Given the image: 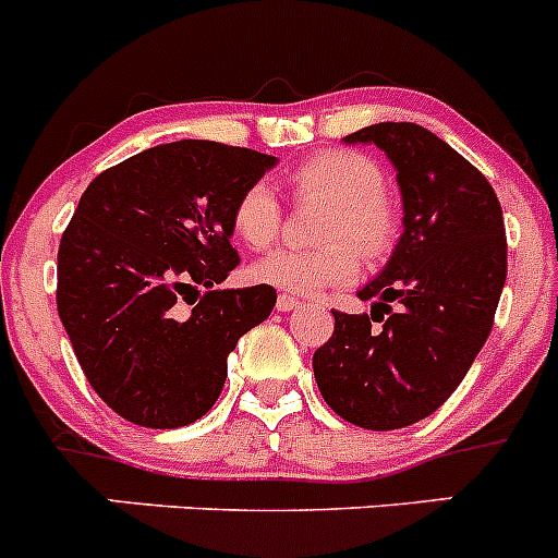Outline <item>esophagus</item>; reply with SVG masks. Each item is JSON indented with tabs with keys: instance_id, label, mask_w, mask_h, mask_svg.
<instances>
[{
	"instance_id": "1",
	"label": "esophagus",
	"mask_w": 558,
	"mask_h": 558,
	"mask_svg": "<svg viewBox=\"0 0 558 558\" xmlns=\"http://www.w3.org/2000/svg\"><path fill=\"white\" fill-rule=\"evenodd\" d=\"M301 306V301L299 299H293V295H279V299H276V310L279 312H293V310H299Z\"/></svg>"
}]
</instances>
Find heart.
Listing matches in <instances>:
<instances>
[{
    "label": "heart",
    "instance_id": "obj_1",
    "mask_svg": "<svg viewBox=\"0 0 558 558\" xmlns=\"http://www.w3.org/2000/svg\"><path fill=\"white\" fill-rule=\"evenodd\" d=\"M299 203L326 205L317 248H276L248 268L259 284L293 295L342 288L359 276L364 259L384 257L397 235V210L384 194V172L362 153L326 150L288 172ZM232 232L248 248H265L282 230V205L268 183H252L238 194L230 214Z\"/></svg>",
    "mask_w": 558,
    "mask_h": 558
}]
</instances>
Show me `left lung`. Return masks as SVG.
Here are the masks:
<instances>
[{
  "label": "left lung",
  "mask_w": 558,
  "mask_h": 558,
  "mask_svg": "<svg viewBox=\"0 0 558 558\" xmlns=\"http://www.w3.org/2000/svg\"><path fill=\"white\" fill-rule=\"evenodd\" d=\"M375 145L397 169L402 235L386 268L359 290L369 315L333 312L315 350L317 389L344 422L400 429L449 400L493 328L507 232L485 174L416 123H378L344 136ZM387 312L380 332L374 312Z\"/></svg>",
  "instance_id": "obj_1"
}]
</instances>
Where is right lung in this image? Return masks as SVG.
<instances>
[{
  "label": "right lung",
  "mask_w": 558,
  "mask_h": 558,
  "mask_svg": "<svg viewBox=\"0 0 558 558\" xmlns=\"http://www.w3.org/2000/svg\"><path fill=\"white\" fill-rule=\"evenodd\" d=\"M270 167L248 147L180 140L106 169L78 199L57 254V312L89 386L129 422L172 429L205 416L227 355L274 310L270 284L219 290L241 263L232 205Z\"/></svg>",
  "instance_id": "1"
}]
</instances>
